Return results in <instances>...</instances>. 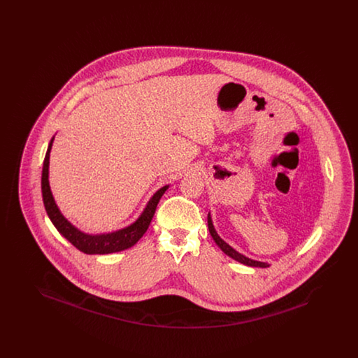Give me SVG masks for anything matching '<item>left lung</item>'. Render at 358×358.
<instances>
[{
	"instance_id": "left-lung-1",
	"label": "left lung",
	"mask_w": 358,
	"mask_h": 358,
	"mask_svg": "<svg viewBox=\"0 0 358 358\" xmlns=\"http://www.w3.org/2000/svg\"><path fill=\"white\" fill-rule=\"evenodd\" d=\"M208 228H209L210 236H212L213 240L216 241V244L222 248V251L224 254L231 256L232 259L238 260V262L243 263V264H245V266H251V267H262V268H266V267H268V266H270L268 263L257 262V260H252V259H250V257H247V256L241 255V254H238L236 250H234L229 244H227V243H225V241H224V240L217 235V232H216V229H215V227H213V224H212L210 215H208Z\"/></svg>"
}]
</instances>
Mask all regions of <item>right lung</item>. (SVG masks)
<instances>
[{
	"label": "right lung",
	"mask_w": 358,
	"mask_h": 358,
	"mask_svg": "<svg viewBox=\"0 0 358 358\" xmlns=\"http://www.w3.org/2000/svg\"><path fill=\"white\" fill-rule=\"evenodd\" d=\"M52 142H53V138L50 142L48 150H47L45 158H44V164H43L41 192H43V201H44L47 215L51 219L53 225L56 227V229L64 238H67L69 243H72L79 251H82L85 254H90V255H94V254H101V255H103V254H113V252H120V251L133 247L136 241L143 236V234L148 231L150 222L153 219L157 204H158L159 199L162 197V194L165 193V190L168 189V185L161 187L158 192H155V194L146 205L142 215L130 227H126L120 231L113 232V234H106V235H85L83 232H80L79 229H76L73 225H71V222L64 219V216L60 213L59 208L56 206L55 200L52 197L51 187H50V181H48L50 152H51Z\"/></svg>",
	"instance_id": "right-lung-1"
}]
</instances>
